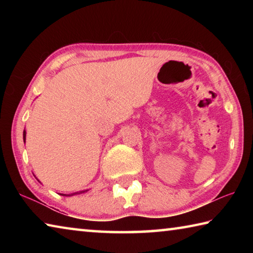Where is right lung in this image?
<instances>
[{
  "label": "right lung",
  "mask_w": 253,
  "mask_h": 253,
  "mask_svg": "<svg viewBox=\"0 0 253 253\" xmlns=\"http://www.w3.org/2000/svg\"><path fill=\"white\" fill-rule=\"evenodd\" d=\"M23 139H24V142H25V130L23 131ZM84 191H83V192H77V193H74V194H80V193H84ZM72 194V195H74ZM62 195H66V194H62Z\"/></svg>",
  "instance_id": "obj_1"
}]
</instances>
